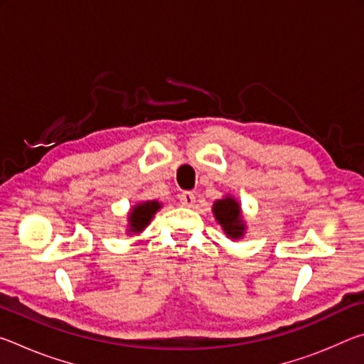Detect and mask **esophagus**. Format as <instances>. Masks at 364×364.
Returning <instances> with one entry per match:
<instances>
[{
	"label": "esophagus",
	"instance_id": "34e87169",
	"mask_svg": "<svg viewBox=\"0 0 364 364\" xmlns=\"http://www.w3.org/2000/svg\"><path fill=\"white\" fill-rule=\"evenodd\" d=\"M180 202L184 207H193L196 204V196L193 193H189V191H186V193H183L180 196Z\"/></svg>",
	"mask_w": 364,
	"mask_h": 364
}]
</instances>
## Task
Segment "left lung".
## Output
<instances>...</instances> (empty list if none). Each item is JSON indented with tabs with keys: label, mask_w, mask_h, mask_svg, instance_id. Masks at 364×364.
Instances as JSON below:
<instances>
[{
	"label": "left lung",
	"mask_w": 364,
	"mask_h": 364,
	"mask_svg": "<svg viewBox=\"0 0 364 364\" xmlns=\"http://www.w3.org/2000/svg\"><path fill=\"white\" fill-rule=\"evenodd\" d=\"M213 215L223 231L231 239H241L245 232V223L242 220V212L239 202L231 196L220 199L213 204Z\"/></svg>",
	"instance_id": "1"
}]
</instances>
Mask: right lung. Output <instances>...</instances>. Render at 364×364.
Listing matches in <instances>:
<instances>
[{
  "label": "right lung",
  "instance_id": "obj_1",
  "mask_svg": "<svg viewBox=\"0 0 364 364\" xmlns=\"http://www.w3.org/2000/svg\"><path fill=\"white\" fill-rule=\"evenodd\" d=\"M162 204L157 200H147L139 202L134 205L130 213H128V231L130 234H139L144 228L151 223L154 215L159 212V208Z\"/></svg>",
  "mask_w": 364,
  "mask_h": 364
}]
</instances>
